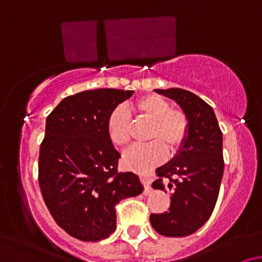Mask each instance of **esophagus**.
<instances>
[{
	"mask_svg": "<svg viewBox=\"0 0 262 262\" xmlns=\"http://www.w3.org/2000/svg\"><path fill=\"white\" fill-rule=\"evenodd\" d=\"M141 182H143V185H144V193L145 194H148V193H150V191H151V186H150V181L148 179H146V177H141Z\"/></svg>",
	"mask_w": 262,
	"mask_h": 262,
	"instance_id": "obj_1",
	"label": "esophagus"
}]
</instances>
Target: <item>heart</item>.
<instances>
[{"label":"heart","instance_id":"1","mask_svg":"<svg viewBox=\"0 0 262 262\" xmlns=\"http://www.w3.org/2000/svg\"><path fill=\"white\" fill-rule=\"evenodd\" d=\"M130 111L150 121L146 139L152 141L125 152L123 166L135 172L146 173L166 159V146L176 150L182 145L188 133V123L181 111L171 108L169 102L156 95L141 97L130 107ZM107 134L111 143L118 148H125L130 143L132 122L124 107H117L111 112L107 119Z\"/></svg>","mask_w":262,"mask_h":262}]
</instances>
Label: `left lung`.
<instances>
[{"label": "left lung", "mask_w": 262, "mask_h": 262, "mask_svg": "<svg viewBox=\"0 0 262 262\" xmlns=\"http://www.w3.org/2000/svg\"><path fill=\"white\" fill-rule=\"evenodd\" d=\"M175 101L188 123L186 140L167 164L156 169L152 188L170 192L167 212L150 215L165 236H187L208 221L214 209L224 171L223 134L214 111L194 93L182 89L155 90Z\"/></svg>", "instance_id": "left-lung-1"}]
</instances>
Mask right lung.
<instances>
[{"label":"right lung","instance_id":"add662e5","mask_svg":"<svg viewBox=\"0 0 262 262\" xmlns=\"http://www.w3.org/2000/svg\"><path fill=\"white\" fill-rule=\"evenodd\" d=\"M134 91L89 90L69 96L48 116L39 151V186L54 221L69 235L100 242L116 230V204L143 192L134 172H117L121 154L107 119Z\"/></svg>","mask_w":262,"mask_h":262}]
</instances>
